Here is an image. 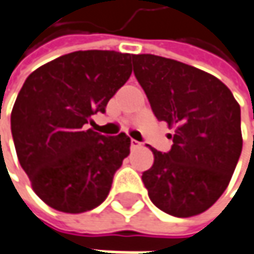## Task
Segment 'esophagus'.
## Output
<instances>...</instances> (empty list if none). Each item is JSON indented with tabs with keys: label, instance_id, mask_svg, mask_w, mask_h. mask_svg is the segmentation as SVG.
<instances>
[{
	"label": "esophagus",
	"instance_id": "esophagus-1",
	"mask_svg": "<svg viewBox=\"0 0 254 254\" xmlns=\"http://www.w3.org/2000/svg\"><path fill=\"white\" fill-rule=\"evenodd\" d=\"M139 146H141V143H139L138 141H135V139H132V141H130V149H132V151L138 149Z\"/></svg>",
	"mask_w": 254,
	"mask_h": 254
}]
</instances>
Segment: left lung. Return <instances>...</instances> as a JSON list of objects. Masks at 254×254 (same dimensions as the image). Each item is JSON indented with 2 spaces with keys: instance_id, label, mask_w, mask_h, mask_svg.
Returning a JSON list of instances; mask_svg holds the SVG:
<instances>
[{
  "instance_id": "obj_1",
  "label": "left lung",
  "mask_w": 254,
  "mask_h": 254,
  "mask_svg": "<svg viewBox=\"0 0 254 254\" xmlns=\"http://www.w3.org/2000/svg\"><path fill=\"white\" fill-rule=\"evenodd\" d=\"M132 62L154 115L174 127L168 152L151 148L154 165L142 174L148 195L167 214H201L227 188L242 154L240 105L200 68L154 54Z\"/></svg>"
}]
</instances>
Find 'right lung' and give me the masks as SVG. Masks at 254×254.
<instances>
[{
    "mask_svg": "<svg viewBox=\"0 0 254 254\" xmlns=\"http://www.w3.org/2000/svg\"><path fill=\"white\" fill-rule=\"evenodd\" d=\"M130 59L109 50L68 53L24 82L11 112L12 139L34 192L54 210L79 214L100 205L129 155L124 132L105 136L86 124L127 83Z\"/></svg>",
    "mask_w": 254,
    "mask_h": 254,
    "instance_id": "obj_1",
    "label": "right lung"
}]
</instances>
